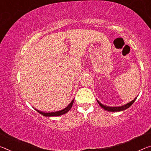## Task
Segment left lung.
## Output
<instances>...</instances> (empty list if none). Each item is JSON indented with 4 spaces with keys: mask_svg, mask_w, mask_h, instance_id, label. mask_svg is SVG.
<instances>
[{
    "mask_svg": "<svg viewBox=\"0 0 151 151\" xmlns=\"http://www.w3.org/2000/svg\"><path fill=\"white\" fill-rule=\"evenodd\" d=\"M136 98H135L133 100V101H132L131 102H129V103H128L125 105H123V106H114V107L104 105H103V104H101V103H100L99 101H97V102H98L99 105L106 111H121L126 110V109H127V108H129V106H130L132 105V104L134 103V101H136Z\"/></svg>",
    "mask_w": 151,
    "mask_h": 151,
    "instance_id": "left-lung-1",
    "label": "left lung"
}]
</instances>
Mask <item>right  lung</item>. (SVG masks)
Returning a JSON list of instances; mask_svg holds the SVG:
<instances>
[{"mask_svg": "<svg viewBox=\"0 0 151 151\" xmlns=\"http://www.w3.org/2000/svg\"><path fill=\"white\" fill-rule=\"evenodd\" d=\"M73 101H74V99L71 102L70 104H69V105L68 106H67V107L64 109H63L61 111H55V112L45 113V112H42V111H40L37 110V109H36V110L38 111L39 113H40V114L43 115L44 116H46V117H52V116H59V115L65 114V113L68 112V111L71 109V106H72V105H73Z\"/></svg>", "mask_w": 151, "mask_h": 151, "instance_id": "right-lung-1", "label": "right lung"}]
</instances>
